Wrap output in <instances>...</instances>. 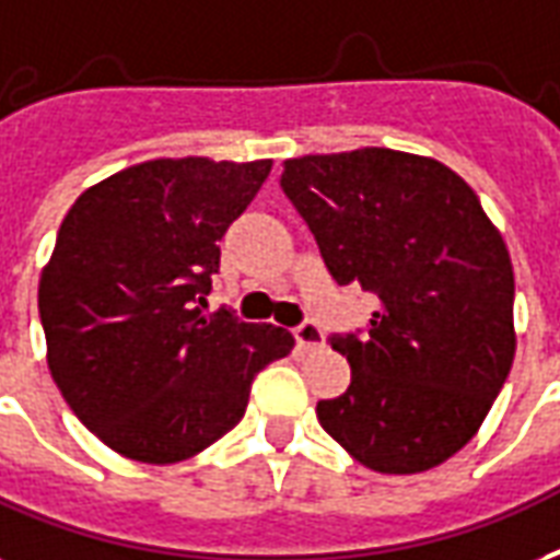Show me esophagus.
Listing matches in <instances>:
<instances>
[{"label": "esophagus", "mask_w": 560, "mask_h": 560, "mask_svg": "<svg viewBox=\"0 0 560 560\" xmlns=\"http://www.w3.org/2000/svg\"><path fill=\"white\" fill-rule=\"evenodd\" d=\"M293 337H296L299 349H319V347H323V340H326L323 328H319L314 319H305V323H299V326L293 328Z\"/></svg>", "instance_id": "34e87169"}]
</instances>
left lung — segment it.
<instances>
[{
	"mask_svg": "<svg viewBox=\"0 0 560 560\" xmlns=\"http://www.w3.org/2000/svg\"><path fill=\"white\" fill-rule=\"evenodd\" d=\"M281 187L337 284L378 299L366 337L335 335L347 394L317 420L384 476L464 450L514 352V267L476 190L441 161L384 147L284 161Z\"/></svg>",
	"mask_w": 560,
	"mask_h": 560,
	"instance_id": "8db88e82",
	"label": "left lung"
}]
</instances>
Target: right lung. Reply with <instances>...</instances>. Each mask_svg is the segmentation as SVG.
<instances>
[{
  "label": "right lung",
  "mask_w": 560,
  "mask_h": 560,
  "mask_svg": "<svg viewBox=\"0 0 560 560\" xmlns=\"http://www.w3.org/2000/svg\"><path fill=\"white\" fill-rule=\"evenodd\" d=\"M270 170V158H155L88 187L63 217L37 288L46 364L122 458L199 455L241 422L255 373L290 355L284 328L199 311L217 243Z\"/></svg>",
  "instance_id": "add662e5"
}]
</instances>
